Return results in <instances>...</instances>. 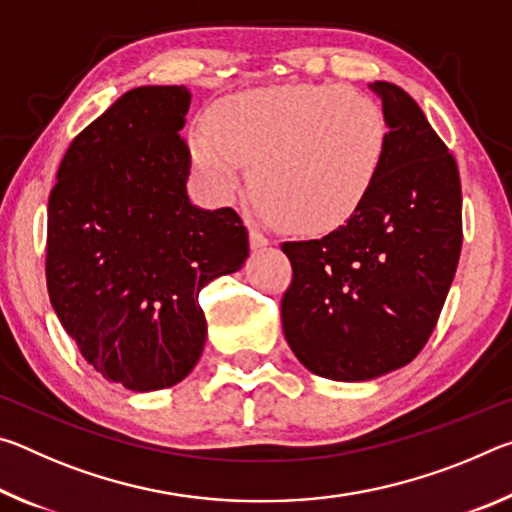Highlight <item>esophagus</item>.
I'll use <instances>...</instances> for the list:
<instances>
[{"mask_svg": "<svg viewBox=\"0 0 512 512\" xmlns=\"http://www.w3.org/2000/svg\"><path fill=\"white\" fill-rule=\"evenodd\" d=\"M248 241H250V248L253 250H262V248H266L268 244H271V241H268L262 232H257V230H250L248 232Z\"/></svg>", "mask_w": 512, "mask_h": 512, "instance_id": "1", "label": "esophagus"}]
</instances>
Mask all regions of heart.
<instances>
[{
	"mask_svg": "<svg viewBox=\"0 0 512 512\" xmlns=\"http://www.w3.org/2000/svg\"><path fill=\"white\" fill-rule=\"evenodd\" d=\"M384 108L341 85H280L219 101L210 131L189 137L196 178L228 203L250 169V194L284 232L318 237L357 214L388 149Z\"/></svg>",
	"mask_w": 512,
	"mask_h": 512,
	"instance_id": "heart-1",
	"label": "heart"
}]
</instances>
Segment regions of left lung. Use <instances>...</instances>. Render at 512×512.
I'll list each match as a JSON object with an SVG mask.
<instances>
[{"label":"left lung","mask_w":512,"mask_h":512,"mask_svg":"<svg viewBox=\"0 0 512 512\" xmlns=\"http://www.w3.org/2000/svg\"><path fill=\"white\" fill-rule=\"evenodd\" d=\"M368 88L391 128L375 187L339 230L282 244L293 266L284 336L302 366L334 381H368L418 357L463 241L456 160L400 85Z\"/></svg>","instance_id":"1"}]
</instances>
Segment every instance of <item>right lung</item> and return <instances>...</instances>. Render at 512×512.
Returning <instances> with one entry per match:
<instances>
[{
  "label": "right lung",
  "instance_id": "1",
  "mask_svg": "<svg viewBox=\"0 0 512 512\" xmlns=\"http://www.w3.org/2000/svg\"><path fill=\"white\" fill-rule=\"evenodd\" d=\"M189 103L185 85L126 92L69 144L49 196L51 307L83 359L135 393L194 370L207 339L198 293L248 257L237 212L187 194Z\"/></svg>",
  "mask_w": 512,
  "mask_h": 512
}]
</instances>
